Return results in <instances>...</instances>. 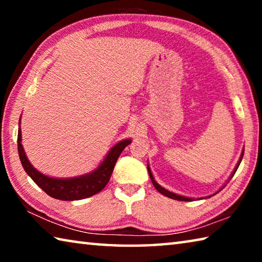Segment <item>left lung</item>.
Returning a JSON list of instances; mask_svg holds the SVG:
<instances>
[{"mask_svg":"<svg viewBox=\"0 0 262 262\" xmlns=\"http://www.w3.org/2000/svg\"><path fill=\"white\" fill-rule=\"evenodd\" d=\"M243 156H244V151H242V155H241V157H239V161H238V163H237V165H236V167H234V170L232 171V173H231V176L229 177V180L232 178L233 177V174L236 173V171H237V168H238V166H239V164H241V162H242V159H243ZM148 173H149V176H150V179H151V183H152V185L155 186V188H156L159 193H162L163 195H165V196H167V198H170V199H174V200H178V201H193L194 199L193 198H188V196H184V195H179V194H176V193H173V192H170V190H167V189H165L164 187H162L161 185H159L156 180H155V178H154V176H152V172H151V170H150V166H149V164H148ZM229 180L227 181V184L229 183ZM225 184V185H227ZM224 185V186H225ZM224 186L222 188H220L219 190H217L216 193H214V194H211V195H209V196H206V198H200L201 200L202 199H207V198H211V196H214L215 194H217L219 192H221V189H223L224 188Z\"/></svg>","mask_w":262,"mask_h":262,"instance_id":"left-lung-1","label":"left lung"}]
</instances>
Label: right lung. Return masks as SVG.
<instances>
[{
	"label": "right lung",
	"instance_id": "obj_1",
	"mask_svg": "<svg viewBox=\"0 0 262 262\" xmlns=\"http://www.w3.org/2000/svg\"><path fill=\"white\" fill-rule=\"evenodd\" d=\"M18 137H17V145H18V155L21 165L32 179L43 192L50 196L62 201H75L82 199L90 198L92 195L99 193L101 189L107 185L112 174L115 163L119 156L128 144L132 143L130 139L121 140L114 144L106 154L105 158L97 166L94 171L89 173L73 177V178H54L41 173L32 164L30 163L26 156L25 150L21 144V132H20V119H19Z\"/></svg>",
	"mask_w": 262,
	"mask_h": 262
}]
</instances>
